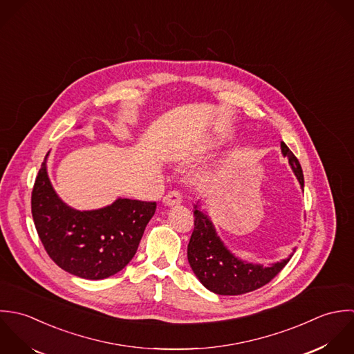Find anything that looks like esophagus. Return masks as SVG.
Returning a JSON list of instances; mask_svg holds the SVG:
<instances>
[{
    "label": "esophagus",
    "instance_id": "34e87169",
    "mask_svg": "<svg viewBox=\"0 0 354 354\" xmlns=\"http://www.w3.org/2000/svg\"><path fill=\"white\" fill-rule=\"evenodd\" d=\"M164 204L168 207H174V205H179L182 203V196L178 190H172L169 192L165 197H164Z\"/></svg>",
    "mask_w": 354,
    "mask_h": 354
}]
</instances>
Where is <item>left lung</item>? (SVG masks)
I'll return each mask as SVG.
<instances>
[{
  "label": "left lung",
  "mask_w": 354,
  "mask_h": 354,
  "mask_svg": "<svg viewBox=\"0 0 354 354\" xmlns=\"http://www.w3.org/2000/svg\"><path fill=\"white\" fill-rule=\"evenodd\" d=\"M281 147L301 187H304V174L298 158L284 142L281 143ZM194 208V230L187 246V259L200 282L213 292L239 295L257 290L271 282L290 261L291 256L281 263L263 267L236 259L218 238L208 216L201 212L197 205Z\"/></svg>",
  "instance_id": "1"
}]
</instances>
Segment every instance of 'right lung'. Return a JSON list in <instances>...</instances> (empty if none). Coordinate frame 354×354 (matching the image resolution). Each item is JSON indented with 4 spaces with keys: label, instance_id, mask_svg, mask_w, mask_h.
<instances>
[{
    "label": "right lung",
    "instance_id": "obj_1",
    "mask_svg": "<svg viewBox=\"0 0 354 354\" xmlns=\"http://www.w3.org/2000/svg\"><path fill=\"white\" fill-rule=\"evenodd\" d=\"M31 212L49 257L75 277L98 281L131 261L156 203L119 198L97 211H75L53 190L45 157L32 187Z\"/></svg>",
    "mask_w": 354,
    "mask_h": 354
}]
</instances>
